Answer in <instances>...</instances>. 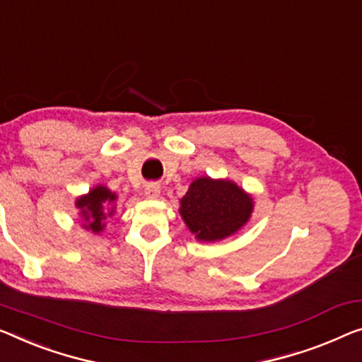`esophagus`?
I'll use <instances>...</instances> for the list:
<instances>
[{
    "label": "esophagus",
    "mask_w": 362,
    "mask_h": 362,
    "mask_svg": "<svg viewBox=\"0 0 362 362\" xmlns=\"http://www.w3.org/2000/svg\"><path fill=\"white\" fill-rule=\"evenodd\" d=\"M144 195H146V198H149V199L159 198L160 187L158 185V183H148V185L144 187Z\"/></svg>",
    "instance_id": "1"
}]
</instances>
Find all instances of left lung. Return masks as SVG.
Segmentation results:
<instances>
[{"label":"left lung","instance_id":"1","mask_svg":"<svg viewBox=\"0 0 362 362\" xmlns=\"http://www.w3.org/2000/svg\"><path fill=\"white\" fill-rule=\"evenodd\" d=\"M253 198L229 179L198 177L180 198L179 213L188 230L199 242H219L249 223Z\"/></svg>","mask_w":362,"mask_h":362}]
</instances>
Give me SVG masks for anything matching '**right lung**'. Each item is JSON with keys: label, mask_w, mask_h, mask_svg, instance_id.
<instances>
[{"label": "right lung", "mask_w": 362, "mask_h": 362, "mask_svg": "<svg viewBox=\"0 0 362 362\" xmlns=\"http://www.w3.org/2000/svg\"><path fill=\"white\" fill-rule=\"evenodd\" d=\"M117 193L105 185H95L81 195L74 202V206L79 209L81 228L93 234H100L105 229V221L112 218L117 209Z\"/></svg>", "instance_id": "1"}]
</instances>
